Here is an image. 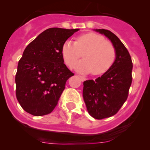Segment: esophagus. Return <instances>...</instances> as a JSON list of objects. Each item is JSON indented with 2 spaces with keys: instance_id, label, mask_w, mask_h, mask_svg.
Returning <instances> with one entry per match:
<instances>
[{
  "instance_id": "obj_1",
  "label": "esophagus",
  "mask_w": 150,
  "mask_h": 150,
  "mask_svg": "<svg viewBox=\"0 0 150 150\" xmlns=\"http://www.w3.org/2000/svg\"><path fill=\"white\" fill-rule=\"evenodd\" d=\"M79 78H81V81H86V78H85V77H83V76H79Z\"/></svg>"
}]
</instances>
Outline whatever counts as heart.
Listing matches in <instances>:
<instances>
[{
  "mask_svg": "<svg viewBox=\"0 0 150 150\" xmlns=\"http://www.w3.org/2000/svg\"><path fill=\"white\" fill-rule=\"evenodd\" d=\"M62 53L69 67L73 66L83 54L84 59L78 62L75 69L81 73L93 72L96 75L109 70L116 58L113 45L103 36L93 33L79 36L76 42L67 40L63 44Z\"/></svg>",
  "mask_w": 150,
  "mask_h": 150,
  "instance_id": "heart-1",
  "label": "heart"
}]
</instances>
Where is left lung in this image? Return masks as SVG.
I'll list each match as a JSON object with an SVG mask.
<instances>
[{
    "instance_id": "8db88e82",
    "label": "left lung",
    "mask_w": 150,
    "mask_h": 150,
    "mask_svg": "<svg viewBox=\"0 0 150 150\" xmlns=\"http://www.w3.org/2000/svg\"><path fill=\"white\" fill-rule=\"evenodd\" d=\"M104 35L115 47L116 58L109 70L95 81L83 82V97L88 112L101 120L114 115L126 101L132 82L133 64L128 50L111 31L95 29Z\"/></svg>"
}]
</instances>
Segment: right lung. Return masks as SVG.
I'll return each mask as SVG.
<instances>
[{"instance_id": "right-lung-1", "label": "right lung", "mask_w": 150, "mask_h": 150, "mask_svg": "<svg viewBox=\"0 0 150 150\" xmlns=\"http://www.w3.org/2000/svg\"><path fill=\"white\" fill-rule=\"evenodd\" d=\"M79 29H47L24 51L15 77L16 95L25 111L35 116L51 113L74 74L64 64L62 48Z\"/></svg>"}]
</instances>
